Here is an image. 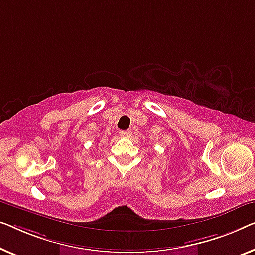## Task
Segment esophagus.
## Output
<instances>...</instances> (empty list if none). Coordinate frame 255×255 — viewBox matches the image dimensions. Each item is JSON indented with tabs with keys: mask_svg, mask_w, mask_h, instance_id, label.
<instances>
[{
	"mask_svg": "<svg viewBox=\"0 0 255 255\" xmlns=\"http://www.w3.org/2000/svg\"><path fill=\"white\" fill-rule=\"evenodd\" d=\"M119 135L121 136V137H129V136L131 135V132L129 130H120Z\"/></svg>",
	"mask_w": 255,
	"mask_h": 255,
	"instance_id": "esophagus-1",
	"label": "esophagus"
}]
</instances>
